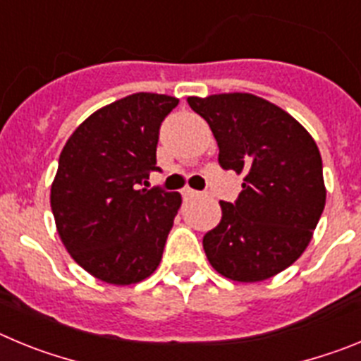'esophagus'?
Masks as SVG:
<instances>
[{"label": "esophagus", "mask_w": 361, "mask_h": 361, "mask_svg": "<svg viewBox=\"0 0 361 361\" xmlns=\"http://www.w3.org/2000/svg\"><path fill=\"white\" fill-rule=\"evenodd\" d=\"M202 195V193H200V191H195V190H191V188H186V190H183V197L186 200H190V199H197V197H200Z\"/></svg>", "instance_id": "esophagus-1"}]
</instances>
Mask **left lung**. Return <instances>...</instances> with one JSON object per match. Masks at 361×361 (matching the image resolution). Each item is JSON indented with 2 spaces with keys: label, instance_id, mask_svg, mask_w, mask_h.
I'll return each mask as SVG.
<instances>
[{
  "label": "left lung",
  "instance_id": "8db88e82",
  "mask_svg": "<svg viewBox=\"0 0 361 361\" xmlns=\"http://www.w3.org/2000/svg\"><path fill=\"white\" fill-rule=\"evenodd\" d=\"M208 121L219 164L244 173L235 202L204 235L209 264L226 279L260 282L291 266L311 242L325 206L317 142L288 111L253 94L188 97Z\"/></svg>",
  "mask_w": 361,
  "mask_h": 361
}]
</instances>
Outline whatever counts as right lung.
Wrapping results in <instances>:
<instances>
[{
	"label": "right lung",
	"instance_id": "right-lung-1",
	"mask_svg": "<svg viewBox=\"0 0 361 361\" xmlns=\"http://www.w3.org/2000/svg\"><path fill=\"white\" fill-rule=\"evenodd\" d=\"M178 99L133 94L92 114L57 166L50 206L72 258L95 279L130 286L157 269L183 197L137 190L157 166L159 130Z\"/></svg>",
	"mask_w": 361,
	"mask_h": 361
}]
</instances>
